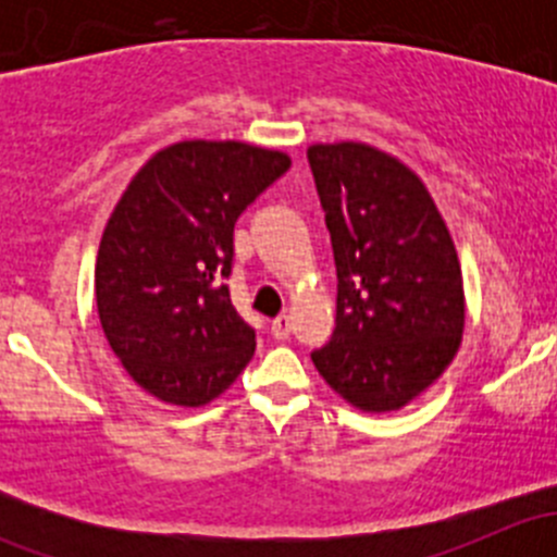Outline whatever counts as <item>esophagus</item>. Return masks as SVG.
I'll return each instance as SVG.
<instances>
[{
    "mask_svg": "<svg viewBox=\"0 0 557 557\" xmlns=\"http://www.w3.org/2000/svg\"><path fill=\"white\" fill-rule=\"evenodd\" d=\"M290 331H294V323H290L288 314H280V318L272 320V336H274V339H280V342L288 339Z\"/></svg>",
    "mask_w": 557,
    "mask_h": 557,
    "instance_id": "esophagus-1",
    "label": "esophagus"
}]
</instances>
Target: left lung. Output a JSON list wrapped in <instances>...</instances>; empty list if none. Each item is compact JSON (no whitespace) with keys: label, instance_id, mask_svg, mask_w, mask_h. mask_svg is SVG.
I'll return each instance as SVG.
<instances>
[{"label":"left lung","instance_id":"obj_1","mask_svg":"<svg viewBox=\"0 0 557 557\" xmlns=\"http://www.w3.org/2000/svg\"><path fill=\"white\" fill-rule=\"evenodd\" d=\"M336 263V329L314 369L363 412H393L445 374L466 305L453 237L407 164L363 143L307 150Z\"/></svg>","mask_w":557,"mask_h":557}]
</instances>
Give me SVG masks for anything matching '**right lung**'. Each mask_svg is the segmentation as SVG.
I'll return each instance as SVG.
<instances>
[{
	"mask_svg": "<svg viewBox=\"0 0 557 557\" xmlns=\"http://www.w3.org/2000/svg\"><path fill=\"white\" fill-rule=\"evenodd\" d=\"M288 166L280 150L185 139L134 174L112 210L94 274L99 320L128 377L159 401H212L256 352L223 280L234 223Z\"/></svg>",
	"mask_w": 557,
	"mask_h": 557,
	"instance_id": "right-lung-1",
	"label": "right lung"
}]
</instances>
